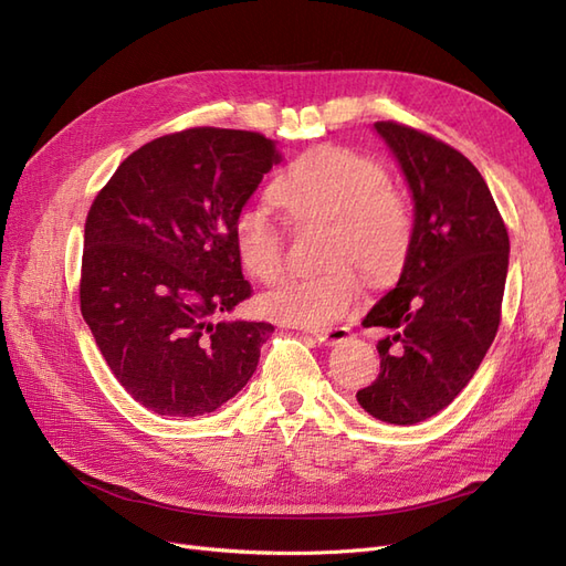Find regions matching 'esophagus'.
Returning a JSON list of instances; mask_svg holds the SVG:
<instances>
[{
  "label": "esophagus",
  "mask_w": 566,
  "mask_h": 566,
  "mask_svg": "<svg viewBox=\"0 0 566 566\" xmlns=\"http://www.w3.org/2000/svg\"><path fill=\"white\" fill-rule=\"evenodd\" d=\"M321 345H339L342 339H347L352 335L349 328H345V325H339V328H328V331H314L312 333Z\"/></svg>",
  "instance_id": "esophagus-1"
}]
</instances>
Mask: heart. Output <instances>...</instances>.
<instances>
[{"mask_svg":"<svg viewBox=\"0 0 566 566\" xmlns=\"http://www.w3.org/2000/svg\"><path fill=\"white\" fill-rule=\"evenodd\" d=\"M269 198L295 224L325 221L318 276H287L262 297L271 318L328 328L361 300L368 283L382 285L399 276L416 238L413 202L394 186L385 165L368 153L345 146H318L302 153L269 186ZM238 260L256 281H276L285 266V235L256 208L233 219Z\"/></svg>","mask_w":566,"mask_h":566,"instance_id":"heart-1","label":"heart"}]
</instances>
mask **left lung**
Instances as JSON below:
<instances>
[{
	"label": "left lung",
	"mask_w": 566,
	"mask_h": 566,
	"mask_svg": "<svg viewBox=\"0 0 566 566\" xmlns=\"http://www.w3.org/2000/svg\"><path fill=\"white\" fill-rule=\"evenodd\" d=\"M375 129L416 200V238L397 287L364 328H385L380 375L356 399L373 418L416 424L462 391L501 325L510 238L479 169L453 146L394 119Z\"/></svg>",
	"instance_id": "left-lung-1"
}]
</instances>
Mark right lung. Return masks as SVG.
Masks as SVG:
<instances>
[{
  "label": "right lung",
  "mask_w": 566,
  "mask_h": 566,
  "mask_svg": "<svg viewBox=\"0 0 566 566\" xmlns=\"http://www.w3.org/2000/svg\"><path fill=\"white\" fill-rule=\"evenodd\" d=\"M281 160L264 134L191 127L134 150L94 198L80 310L117 382L153 413H212L252 378L273 325L214 318L252 295L231 229Z\"/></svg>",
  "instance_id": "obj_1"
}]
</instances>
